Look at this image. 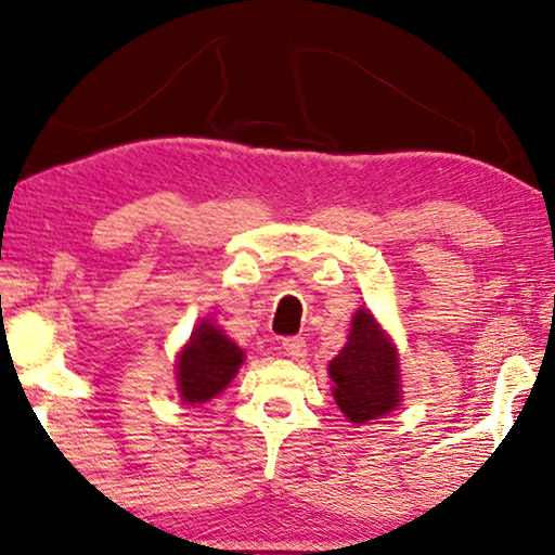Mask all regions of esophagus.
<instances>
[{
	"label": "esophagus",
	"instance_id": "34e87169",
	"mask_svg": "<svg viewBox=\"0 0 555 555\" xmlns=\"http://www.w3.org/2000/svg\"><path fill=\"white\" fill-rule=\"evenodd\" d=\"M283 351L287 358H293V361H302L307 356V341L299 336H289L283 341Z\"/></svg>",
	"mask_w": 555,
	"mask_h": 555
}]
</instances>
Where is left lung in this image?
<instances>
[{
  "mask_svg": "<svg viewBox=\"0 0 555 555\" xmlns=\"http://www.w3.org/2000/svg\"><path fill=\"white\" fill-rule=\"evenodd\" d=\"M332 395L353 424L395 412L402 402L400 351L371 309H356L341 351L328 363Z\"/></svg>",
  "mask_w": 555,
  "mask_h": 555,
  "instance_id": "left-lung-1",
  "label": "left lung"
}]
</instances>
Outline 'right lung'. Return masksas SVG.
<instances>
[{"instance_id": "right-lung-1", "label": "right lung", "mask_w": 555, "mask_h": 555, "mask_svg": "<svg viewBox=\"0 0 555 555\" xmlns=\"http://www.w3.org/2000/svg\"><path fill=\"white\" fill-rule=\"evenodd\" d=\"M243 361V348L211 319H202L175 358V380L182 404L194 406L214 400L238 375Z\"/></svg>"}]
</instances>
